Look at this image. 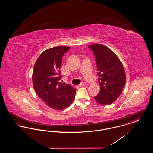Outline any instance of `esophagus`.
Segmentation results:
<instances>
[{"mask_svg": "<svg viewBox=\"0 0 153 153\" xmlns=\"http://www.w3.org/2000/svg\"><path fill=\"white\" fill-rule=\"evenodd\" d=\"M87 85V83L86 82H82V83H81L80 85H79V87H84V86H85Z\"/></svg>", "mask_w": 153, "mask_h": 153, "instance_id": "esophagus-1", "label": "esophagus"}]
</instances>
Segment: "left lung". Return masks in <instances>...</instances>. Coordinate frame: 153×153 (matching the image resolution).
<instances>
[{
  "mask_svg": "<svg viewBox=\"0 0 153 153\" xmlns=\"http://www.w3.org/2000/svg\"><path fill=\"white\" fill-rule=\"evenodd\" d=\"M95 56L100 92L94 97L102 105H109L117 100L125 83L126 73L123 66L114 51L102 44L89 46Z\"/></svg>",
  "mask_w": 153,
  "mask_h": 153,
  "instance_id": "obj_1",
  "label": "left lung"
}]
</instances>
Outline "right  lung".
I'll use <instances>...</instances> for the list:
<instances>
[{
    "mask_svg": "<svg viewBox=\"0 0 153 153\" xmlns=\"http://www.w3.org/2000/svg\"><path fill=\"white\" fill-rule=\"evenodd\" d=\"M71 48L57 46L43 51L36 59L32 75L37 95L50 108L62 110L70 106L74 99L76 88L58 82L64 54Z\"/></svg>",
    "mask_w": 153,
    "mask_h": 153,
    "instance_id": "right-lung-1",
    "label": "right lung"
}]
</instances>
